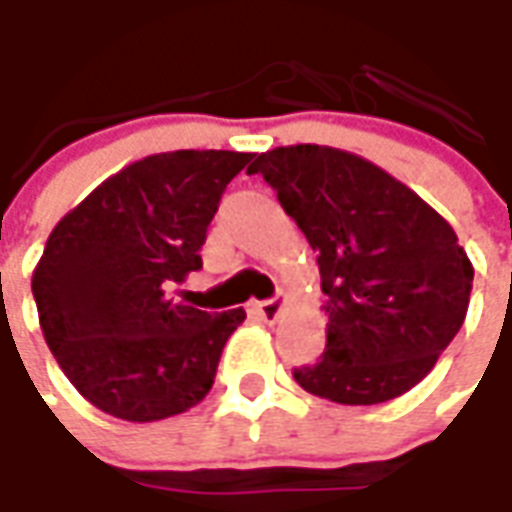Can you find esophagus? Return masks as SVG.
Listing matches in <instances>:
<instances>
[{"mask_svg":"<svg viewBox=\"0 0 512 512\" xmlns=\"http://www.w3.org/2000/svg\"><path fill=\"white\" fill-rule=\"evenodd\" d=\"M282 307H285L282 299H267V302H259V305H256V313H259L265 322H276V319L282 316Z\"/></svg>","mask_w":512,"mask_h":512,"instance_id":"34e87169","label":"esophagus"}]
</instances>
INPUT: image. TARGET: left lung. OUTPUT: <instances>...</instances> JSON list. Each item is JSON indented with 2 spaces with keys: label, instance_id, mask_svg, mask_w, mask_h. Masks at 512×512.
<instances>
[{
  "label": "left lung",
  "instance_id": "obj_1",
  "mask_svg": "<svg viewBox=\"0 0 512 512\" xmlns=\"http://www.w3.org/2000/svg\"><path fill=\"white\" fill-rule=\"evenodd\" d=\"M316 250L327 296L322 359L293 370L339 404L390 402L422 382L467 316L473 265L456 230L387 170L325 145L256 153Z\"/></svg>",
  "mask_w": 512,
  "mask_h": 512
}]
</instances>
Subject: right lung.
Returning <instances> with one entry per match:
<instances>
[{
    "instance_id": "obj_1",
    "label": "right lung",
    "mask_w": 512,
    "mask_h": 512,
    "mask_svg": "<svg viewBox=\"0 0 512 512\" xmlns=\"http://www.w3.org/2000/svg\"><path fill=\"white\" fill-rule=\"evenodd\" d=\"M250 159L236 150L153 153L53 227L30 282L39 325L62 373L102 413L159 422L210 393L245 310L207 313L168 290L202 267L207 225Z\"/></svg>"
}]
</instances>
